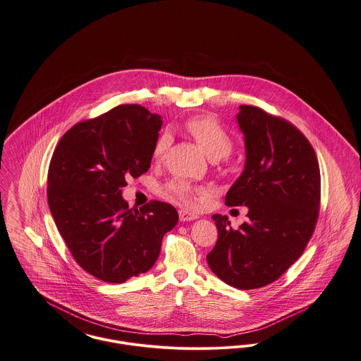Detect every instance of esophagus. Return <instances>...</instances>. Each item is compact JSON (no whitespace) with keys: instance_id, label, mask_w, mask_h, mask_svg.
I'll return each mask as SVG.
<instances>
[{"instance_id":"34e87169","label":"esophagus","mask_w":361,"mask_h":361,"mask_svg":"<svg viewBox=\"0 0 361 361\" xmlns=\"http://www.w3.org/2000/svg\"><path fill=\"white\" fill-rule=\"evenodd\" d=\"M179 219H180V221H192V220L198 219V215L192 214L190 211H186V209H180L179 211Z\"/></svg>"}]
</instances>
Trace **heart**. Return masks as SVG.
<instances>
[{"label":"heart","instance_id":"obj_1","mask_svg":"<svg viewBox=\"0 0 361 361\" xmlns=\"http://www.w3.org/2000/svg\"><path fill=\"white\" fill-rule=\"evenodd\" d=\"M188 131L202 147L205 154L216 161L227 157L233 150V140L230 134L212 116H197L186 123ZM171 134L163 133L153 147V157L160 160L169 150ZM169 192L185 204H192V189L183 180H173L169 185Z\"/></svg>","mask_w":361,"mask_h":361}]
</instances>
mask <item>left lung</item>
I'll list each match as a JSON object with an SVG mask.
<instances>
[{
	"instance_id": "1",
	"label": "left lung",
	"mask_w": 361,
	"mask_h": 361,
	"mask_svg": "<svg viewBox=\"0 0 361 361\" xmlns=\"http://www.w3.org/2000/svg\"><path fill=\"white\" fill-rule=\"evenodd\" d=\"M245 166L226 194L227 207L247 208L237 230L214 215L216 245L207 256L223 282L240 290L276 281L304 252L320 204V169L308 140L286 121L240 105Z\"/></svg>"
}]
</instances>
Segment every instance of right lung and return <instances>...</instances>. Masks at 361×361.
Listing matches in <instances>:
<instances>
[{
	"label": "right lung",
	"mask_w": 361,
	"mask_h": 361,
	"mask_svg": "<svg viewBox=\"0 0 361 361\" xmlns=\"http://www.w3.org/2000/svg\"><path fill=\"white\" fill-rule=\"evenodd\" d=\"M161 126V116L144 106L121 105L75 124L51 156V216L76 263L104 282L123 283L149 271L178 223L167 202L135 209L121 197L126 179L150 167Z\"/></svg>",
	"instance_id": "add662e5"
}]
</instances>
